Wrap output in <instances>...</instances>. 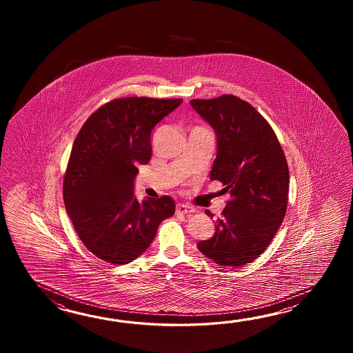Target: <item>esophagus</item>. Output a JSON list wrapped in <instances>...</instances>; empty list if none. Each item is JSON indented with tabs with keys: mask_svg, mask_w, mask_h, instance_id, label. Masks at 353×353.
<instances>
[{
	"mask_svg": "<svg viewBox=\"0 0 353 353\" xmlns=\"http://www.w3.org/2000/svg\"><path fill=\"white\" fill-rule=\"evenodd\" d=\"M175 212L181 213V214H189V213L193 212V208L190 205H187V204H176Z\"/></svg>",
	"mask_w": 353,
	"mask_h": 353,
	"instance_id": "esophagus-1",
	"label": "esophagus"
}]
</instances>
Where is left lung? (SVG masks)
I'll return each instance as SVG.
<instances>
[{"instance_id":"1","label":"left lung","mask_w":353,"mask_h":353,"mask_svg":"<svg viewBox=\"0 0 353 353\" xmlns=\"http://www.w3.org/2000/svg\"><path fill=\"white\" fill-rule=\"evenodd\" d=\"M190 105L217 135L210 180L221 181L231 194L214 236L196 246L221 266L252 263L285 217L289 168L284 151L269 122L241 98L223 94L192 99ZM205 213L213 218L210 210Z\"/></svg>"}]
</instances>
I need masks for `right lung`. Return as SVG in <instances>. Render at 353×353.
I'll return each mask as SVG.
<instances>
[{"label": "right lung", "instance_id": "add662e5", "mask_svg": "<svg viewBox=\"0 0 353 353\" xmlns=\"http://www.w3.org/2000/svg\"><path fill=\"white\" fill-rule=\"evenodd\" d=\"M179 98H117L101 105L75 137L63 180L65 210L84 246L105 263L123 265L145 252L175 212L163 195L139 202L134 180L151 158L152 128Z\"/></svg>", "mask_w": 353, "mask_h": 353}]
</instances>
